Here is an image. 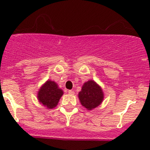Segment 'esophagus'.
Instances as JSON below:
<instances>
[{
	"mask_svg": "<svg viewBox=\"0 0 150 150\" xmlns=\"http://www.w3.org/2000/svg\"><path fill=\"white\" fill-rule=\"evenodd\" d=\"M68 93H69V94H70V95H74V94H75V92H74L73 91H72V90H69V91H68Z\"/></svg>",
	"mask_w": 150,
	"mask_h": 150,
	"instance_id": "1",
	"label": "esophagus"
}]
</instances>
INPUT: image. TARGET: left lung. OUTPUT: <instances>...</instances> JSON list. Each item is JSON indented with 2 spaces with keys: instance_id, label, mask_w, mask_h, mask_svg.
Instances as JSON below:
<instances>
[{
  "instance_id": "obj_1",
  "label": "left lung",
  "mask_w": 150,
  "mask_h": 150,
  "mask_svg": "<svg viewBox=\"0 0 150 150\" xmlns=\"http://www.w3.org/2000/svg\"><path fill=\"white\" fill-rule=\"evenodd\" d=\"M78 98L82 106L88 110H91L102 104L104 93L99 85L94 81L90 80L83 85Z\"/></svg>"
}]
</instances>
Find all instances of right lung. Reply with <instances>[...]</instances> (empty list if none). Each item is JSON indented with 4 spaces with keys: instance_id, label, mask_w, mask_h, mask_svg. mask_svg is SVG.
I'll use <instances>...</instances> for the list:
<instances>
[{
    "instance_id": "1",
    "label": "right lung",
    "mask_w": 150,
    "mask_h": 150,
    "mask_svg": "<svg viewBox=\"0 0 150 150\" xmlns=\"http://www.w3.org/2000/svg\"><path fill=\"white\" fill-rule=\"evenodd\" d=\"M64 92L54 81H47L38 92V99L47 109H53L58 104Z\"/></svg>"
}]
</instances>
